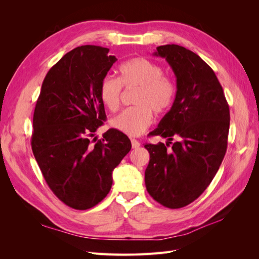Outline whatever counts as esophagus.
Masks as SVG:
<instances>
[{
  "label": "esophagus",
  "instance_id": "34e87169",
  "mask_svg": "<svg viewBox=\"0 0 259 259\" xmlns=\"http://www.w3.org/2000/svg\"><path fill=\"white\" fill-rule=\"evenodd\" d=\"M131 143H132V148L133 149H137L140 147V143L136 139H131Z\"/></svg>",
  "mask_w": 259,
  "mask_h": 259
}]
</instances>
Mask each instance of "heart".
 <instances>
[{"label": "heart", "instance_id": "1", "mask_svg": "<svg viewBox=\"0 0 259 259\" xmlns=\"http://www.w3.org/2000/svg\"><path fill=\"white\" fill-rule=\"evenodd\" d=\"M120 79L105 76L99 84L101 103L111 112L121 104L122 86L137 88L134 104L111 120V125L128 136H139L150 126L153 114L165 113L175 97V85L163 74L160 65L144 57H136L124 62L119 68Z\"/></svg>", "mask_w": 259, "mask_h": 259}]
</instances>
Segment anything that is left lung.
<instances>
[{"label": "left lung", "instance_id": "1", "mask_svg": "<svg viewBox=\"0 0 259 259\" xmlns=\"http://www.w3.org/2000/svg\"><path fill=\"white\" fill-rule=\"evenodd\" d=\"M153 55L170 66L177 91L170 110L151 132L167 138L166 145H145L150 154L145 183L156 202L180 208L200 197L221 166L228 143L229 106L216 74L197 54L167 44Z\"/></svg>", "mask_w": 259, "mask_h": 259}]
</instances>
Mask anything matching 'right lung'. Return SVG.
<instances>
[{
    "instance_id": "obj_1",
    "label": "right lung",
    "mask_w": 259,
    "mask_h": 259,
    "mask_svg": "<svg viewBox=\"0 0 259 259\" xmlns=\"http://www.w3.org/2000/svg\"><path fill=\"white\" fill-rule=\"evenodd\" d=\"M109 49L79 46L46 74L33 114L31 147L45 182L66 205L88 209L103 201L112 171L131 148L122 132L111 128L91 142L106 120L99 84L116 61Z\"/></svg>"
}]
</instances>
